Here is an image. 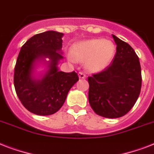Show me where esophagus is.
I'll return each mask as SVG.
<instances>
[{"instance_id":"1","label":"esophagus","mask_w":154,"mask_h":154,"mask_svg":"<svg viewBox=\"0 0 154 154\" xmlns=\"http://www.w3.org/2000/svg\"><path fill=\"white\" fill-rule=\"evenodd\" d=\"M78 77H79V78H81V79H85L86 76H85V74L84 72H78Z\"/></svg>"}]
</instances>
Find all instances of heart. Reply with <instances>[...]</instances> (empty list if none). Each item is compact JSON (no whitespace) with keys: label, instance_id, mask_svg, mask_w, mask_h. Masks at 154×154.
Segmentation results:
<instances>
[{"label":"heart","instance_id":"heart-1","mask_svg":"<svg viewBox=\"0 0 154 154\" xmlns=\"http://www.w3.org/2000/svg\"><path fill=\"white\" fill-rule=\"evenodd\" d=\"M116 46L109 40L94 38L76 42L72 45L71 54L68 55L70 61L85 62L89 72L97 73L106 69L114 58Z\"/></svg>","mask_w":154,"mask_h":154}]
</instances>
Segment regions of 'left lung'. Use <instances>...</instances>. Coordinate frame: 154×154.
Segmentation results:
<instances>
[{
	"instance_id": "8db88e82",
	"label": "left lung",
	"mask_w": 154,
	"mask_h": 154,
	"mask_svg": "<svg viewBox=\"0 0 154 154\" xmlns=\"http://www.w3.org/2000/svg\"><path fill=\"white\" fill-rule=\"evenodd\" d=\"M117 52L112 65L89 77V102L97 114L117 118L131 109L140 95L141 65L129 44L112 35Z\"/></svg>"
}]
</instances>
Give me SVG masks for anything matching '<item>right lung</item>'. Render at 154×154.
Masks as SVG:
<instances>
[{
    "label": "right lung",
    "mask_w": 154,
    "mask_h": 154,
    "mask_svg": "<svg viewBox=\"0 0 154 154\" xmlns=\"http://www.w3.org/2000/svg\"><path fill=\"white\" fill-rule=\"evenodd\" d=\"M63 36L56 31L34 35L18 55L14 70L16 93L22 105L34 114L47 116L57 112L79 80L77 72L58 69L59 61L64 58Z\"/></svg>",
    "instance_id": "1"
}]
</instances>
